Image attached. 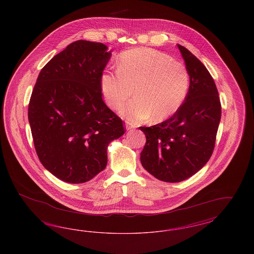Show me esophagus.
Returning <instances> with one entry per match:
<instances>
[{
  "label": "esophagus",
  "instance_id": "34e87169",
  "mask_svg": "<svg viewBox=\"0 0 254 254\" xmlns=\"http://www.w3.org/2000/svg\"><path fill=\"white\" fill-rule=\"evenodd\" d=\"M134 126L133 125H131V124H129V123H127L126 124V128H127V130H129V131H131V130H133L134 129Z\"/></svg>",
  "mask_w": 254,
  "mask_h": 254
}]
</instances>
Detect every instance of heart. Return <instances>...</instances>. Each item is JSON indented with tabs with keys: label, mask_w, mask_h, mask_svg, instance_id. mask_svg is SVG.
Returning a JSON list of instances; mask_svg holds the SVG:
<instances>
[{
	"label": "heart",
	"mask_w": 254,
	"mask_h": 254,
	"mask_svg": "<svg viewBox=\"0 0 254 254\" xmlns=\"http://www.w3.org/2000/svg\"><path fill=\"white\" fill-rule=\"evenodd\" d=\"M101 91L109 108L131 123L161 122L181 108L190 86L186 65L169 55L150 49H136L122 54L118 70L103 73Z\"/></svg>",
	"instance_id": "obj_1"
}]
</instances>
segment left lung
Instances as JSON below:
<instances>
[{
	"instance_id": "obj_1",
	"label": "left lung",
	"mask_w": 254,
	"mask_h": 254,
	"mask_svg": "<svg viewBox=\"0 0 254 254\" xmlns=\"http://www.w3.org/2000/svg\"><path fill=\"white\" fill-rule=\"evenodd\" d=\"M177 46L190 74L185 102L167 121L140 127L146 138L142 166L155 178L169 183L184 181L205 166L221 120V103L211 75L189 49Z\"/></svg>"
}]
</instances>
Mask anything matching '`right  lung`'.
<instances>
[{
	"mask_svg": "<svg viewBox=\"0 0 254 254\" xmlns=\"http://www.w3.org/2000/svg\"><path fill=\"white\" fill-rule=\"evenodd\" d=\"M108 49L102 43L73 42L43 67L34 85L28 121L37 155L62 181L95 177L107 167L109 143L125 133L102 98Z\"/></svg>",
	"mask_w": 254,
	"mask_h": 254,
	"instance_id": "1",
	"label": "right lung"
}]
</instances>
